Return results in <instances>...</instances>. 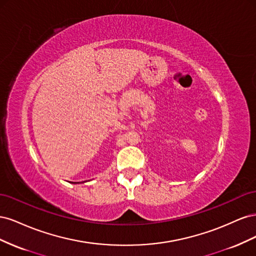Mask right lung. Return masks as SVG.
Wrapping results in <instances>:
<instances>
[{"instance_id": "add662e5", "label": "right lung", "mask_w": 256, "mask_h": 256, "mask_svg": "<svg viewBox=\"0 0 256 256\" xmlns=\"http://www.w3.org/2000/svg\"><path fill=\"white\" fill-rule=\"evenodd\" d=\"M74 184H79V182H74Z\"/></svg>"}]
</instances>
